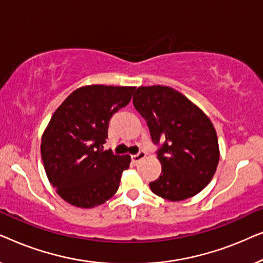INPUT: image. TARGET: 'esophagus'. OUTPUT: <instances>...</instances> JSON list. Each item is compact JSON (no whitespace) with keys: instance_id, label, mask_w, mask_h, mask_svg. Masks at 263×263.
<instances>
[{"instance_id":"obj_1","label":"esophagus","mask_w":263,"mask_h":263,"mask_svg":"<svg viewBox=\"0 0 263 263\" xmlns=\"http://www.w3.org/2000/svg\"><path fill=\"white\" fill-rule=\"evenodd\" d=\"M145 157H146L145 151H140L138 154H134V156H132V159H133V161H134V163H139V161L143 159Z\"/></svg>"}]
</instances>
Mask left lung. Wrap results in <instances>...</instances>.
Wrapping results in <instances>:
<instances>
[{
    "mask_svg": "<svg viewBox=\"0 0 263 263\" xmlns=\"http://www.w3.org/2000/svg\"><path fill=\"white\" fill-rule=\"evenodd\" d=\"M133 104L146 120L152 141L160 145L161 174L149 183L151 190L168 201L199 194L219 163L217 133L207 115L167 86H141Z\"/></svg>",
    "mask_w": 263,
    "mask_h": 263,
    "instance_id": "1",
    "label": "left lung"
}]
</instances>
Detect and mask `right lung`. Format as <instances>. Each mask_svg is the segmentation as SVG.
<instances>
[{"mask_svg": "<svg viewBox=\"0 0 263 263\" xmlns=\"http://www.w3.org/2000/svg\"><path fill=\"white\" fill-rule=\"evenodd\" d=\"M135 87L91 85L75 89L57 107L42 136L50 183L68 203L93 208L111 199L130 156L104 151L109 121L128 105Z\"/></svg>", "mask_w": 263, "mask_h": 263, "instance_id": "1", "label": "right lung"}]
</instances>
